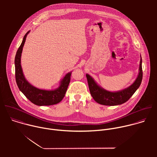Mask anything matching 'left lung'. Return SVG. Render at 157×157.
<instances>
[{"mask_svg":"<svg viewBox=\"0 0 157 157\" xmlns=\"http://www.w3.org/2000/svg\"><path fill=\"white\" fill-rule=\"evenodd\" d=\"M142 57L139 64V74L136 79L127 88L117 91H109L99 86L90 75L86 74L90 93L96 102L104 105H118L127 102L135 93L141 84L143 73Z\"/></svg>","mask_w":157,"mask_h":157,"instance_id":"left-lung-1","label":"left lung"}]
</instances>
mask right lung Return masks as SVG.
<instances>
[{
    "label": "right lung",
    "mask_w": 157,
    "mask_h": 157,
    "mask_svg": "<svg viewBox=\"0 0 157 157\" xmlns=\"http://www.w3.org/2000/svg\"><path fill=\"white\" fill-rule=\"evenodd\" d=\"M30 31L24 36L15 57V79L20 91L32 103L36 105H51L59 103L65 96L70 82L71 73H66L59 81V86L54 89H39L31 84L25 78L21 66V56L26 38Z\"/></svg>",
    "instance_id": "add662e5"
}]
</instances>
